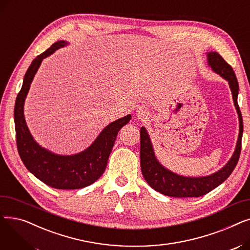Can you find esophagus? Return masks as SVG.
<instances>
[{
  "label": "esophagus",
  "instance_id": "1",
  "mask_svg": "<svg viewBox=\"0 0 250 250\" xmlns=\"http://www.w3.org/2000/svg\"><path fill=\"white\" fill-rule=\"evenodd\" d=\"M136 114H137V117L141 121H147L149 118V112L146 108L144 107H138L136 110Z\"/></svg>",
  "mask_w": 250,
  "mask_h": 250
}]
</instances>
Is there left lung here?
<instances>
[{
  "mask_svg": "<svg viewBox=\"0 0 250 250\" xmlns=\"http://www.w3.org/2000/svg\"><path fill=\"white\" fill-rule=\"evenodd\" d=\"M207 59L209 67L215 73L228 81L231 89L234 105L239 118V134L237 144H236L234 153L230 160L217 172L211 175L200 177L183 176L170 171L158 161L155 156L152 142L147 129L146 127L142 126L140 130V158L142 173L152 188L164 195L173 196V198H199L201 195H205L219 187L221 183L224 182L230 176L239 160L241 152V139L243 134V121L237 102L239 91L237 78H236L231 65L227 63L218 52H208Z\"/></svg>",
  "mask_w": 250,
  "mask_h": 250,
  "instance_id": "obj_1",
  "label": "left lung"
}]
</instances>
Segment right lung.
Segmentation results:
<instances>
[{"label": "right lung", "instance_id": "obj_1", "mask_svg": "<svg viewBox=\"0 0 250 250\" xmlns=\"http://www.w3.org/2000/svg\"><path fill=\"white\" fill-rule=\"evenodd\" d=\"M67 44V42H58L32 61L24 76L14 109L17 148L22 162L35 177L57 189L83 188L95 182L106 168L118 132L132 117L128 114L105 126L95 141L78 154H55L36 143L25 122L24 102L42 60Z\"/></svg>", "mask_w": 250, "mask_h": 250}]
</instances>
